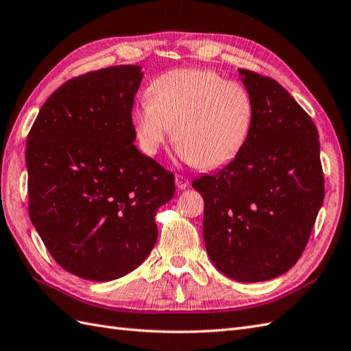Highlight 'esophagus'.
<instances>
[{"label": "esophagus", "instance_id": "esophagus-1", "mask_svg": "<svg viewBox=\"0 0 351 351\" xmlns=\"http://www.w3.org/2000/svg\"><path fill=\"white\" fill-rule=\"evenodd\" d=\"M175 182H176V186L179 188V190H185V188L190 185V181H188V178L181 176V175H176Z\"/></svg>", "mask_w": 351, "mask_h": 351}]
</instances>
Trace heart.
<instances>
[{"mask_svg": "<svg viewBox=\"0 0 351 351\" xmlns=\"http://www.w3.org/2000/svg\"><path fill=\"white\" fill-rule=\"evenodd\" d=\"M139 148L156 156L172 129L176 154L186 165L218 167L245 145L254 121V101L245 86L213 71L182 68L158 75L147 101L132 110Z\"/></svg>", "mask_w": 351, "mask_h": 351, "instance_id": "1", "label": "heart"}]
</instances>
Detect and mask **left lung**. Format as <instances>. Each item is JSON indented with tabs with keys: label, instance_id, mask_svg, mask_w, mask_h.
<instances>
[{
	"label": "left lung",
	"instance_id": "1",
	"mask_svg": "<svg viewBox=\"0 0 351 351\" xmlns=\"http://www.w3.org/2000/svg\"><path fill=\"white\" fill-rule=\"evenodd\" d=\"M254 121L236 158L194 179L204 200L203 237L222 274L255 283L282 276L302 255L325 197L319 133L276 80L239 69Z\"/></svg>",
	"mask_w": 351,
	"mask_h": 351
}]
</instances>
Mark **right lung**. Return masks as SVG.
I'll return each instance as SVG.
<instances>
[{
	"mask_svg": "<svg viewBox=\"0 0 351 351\" xmlns=\"http://www.w3.org/2000/svg\"><path fill=\"white\" fill-rule=\"evenodd\" d=\"M136 65L110 66L62 84L26 141L29 218L50 255L86 280L139 267L157 241L154 217L175 176L133 145Z\"/></svg>",
	"mask_w": 351,
	"mask_h": 351,
	"instance_id": "right-lung-1",
	"label": "right lung"
}]
</instances>
